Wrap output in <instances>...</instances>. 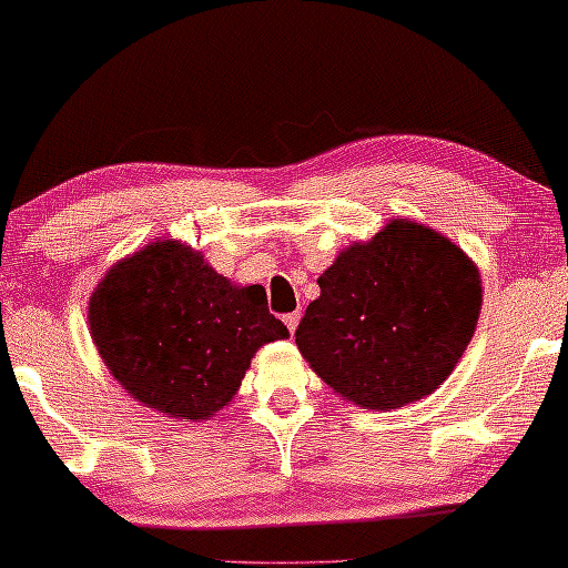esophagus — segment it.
<instances>
[{"label": "esophagus", "mask_w": 568, "mask_h": 568, "mask_svg": "<svg viewBox=\"0 0 568 568\" xmlns=\"http://www.w3.org/2000/svg\"><path fill=\"white\" fill-rule=\"evenodd\" d=\"M300 313H290V315H284V323H286V328H290V333H294L297 331V325H300Z\"/></svg>", "instance_id": "esophagus-1"}]
</instances>
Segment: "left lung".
<instances>
[{"label":"left lung","mask_w":568,"mask_h":568,"mask_svg":"<svg viewBox=\"0 0 568 568\" xmlns=\"http://www.w3.org/2000/svg\"><path fill=\"white\" fill-rule=\"evenodd\" d=\"M317 286L294 341L325 385L372 410L437 390L470 344L484 302L476 263L408 220L341 251Z\"/></svg>","instance_id":"left-lung-1"}]
</instances>
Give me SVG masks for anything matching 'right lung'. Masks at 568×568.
I'll list each match as a JSON object with an SVG mask.
<instances>
[{
  "instance_id": "obj_1",
  "label": "right lung",
  "mask_w": 568,
  "mask_h": 568,
  "mask_svg": "<svg viewBox=\"0 0 568 568\" xmlns=\"http://www.w3.org/2000/svg\"><path fill=\"white\" fill-rule=\"evenodd\" d=\"M88 321L123 390L191 422L220 414L255 352L290 336L261 284H232L178 240H158L111 266L92 292Z\"/></svg>"
}]
</instances>
